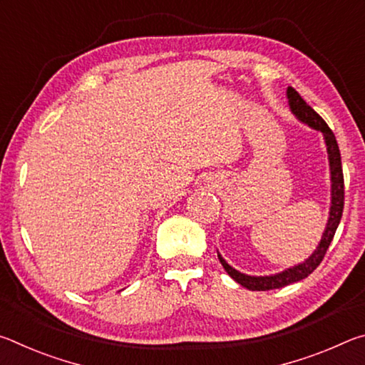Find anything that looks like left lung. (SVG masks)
I'll list each match as a JSON object with an SVG mask.
<instances>
[{
    "label": "left lung",
    "mask_w": 365,
    "mask_h": 365,
    "mask_svg": "<svg viewBox=\"0 0 365 365\" xmlns=\"http://www.w3.org/2000/svg\"><path fill=\"white\" fill-rule=\"evenodd\" d=\"M287 98H288V106L292 110L293 115L299 122L306 123L307 127H311L312 130H317L322 133L324 143L327 148V154H329V165H330V211H329V220H327L325 230L322 233V238H320L319 245L311 256L304 261L293 265V267H288L285 270L279 272V274L272 275H248L243 274L237 269H233L230 264H228L224 257H222L220 252L217 251V257L222 264V267L232 279L240 283V285L251 289V292H265V289H277L282 287H287L289 283L301 282L306 279L307 275H311L314 270L317 269V265L322 262L327 250L331 243L333 237H335V232L339 225V220H341L343 215V206H344V180H343V169H341V156H339V148L336 143V138L330 127L327 125L325 120L320 117L316 110H314L309 104L302 100L298 91L292 86L287 88Z\"/></svg>",
    "instance_id": "1"
}]
</instances>
